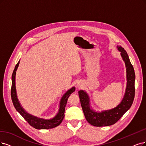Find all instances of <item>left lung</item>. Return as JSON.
<instances>
[{
    "instance_id": "8db88e82",
    "label": "left lung",
    "mask_w": 146,
    "mask_h": 146,
    "mask_svg": "<svg viewBox=\"0 0 146 146\" xmlns=\"http://www.w3.org/2000/svg\"><path fill=\"white\" fill-rule=\"evenodd\" d=\"M118 49L121 52V55L125 61L127 73V87L125 96L121 103L115 108L107 110L102 112H96L90 108L89 98L83 90L79 91V96L80 104L86 120L94 126H107L114 125L120 119L124 114L131 108L135 97V74L134 69L126 51L121 46H117Z\"/></svg>"
}]
</instances>
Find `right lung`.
I'll return each instance as SVG.
<instances>
[{"label": "right lung", "instance_id": "1", "mask_svg": "<svg viewBox=\"0 0 146 146\" xmlns=\"http://www.w3.org/2000/svg\"><path fill=\"white\" fill-rule=\"evenodd\" d=\"M20 61L16 64L14 71L12 74V85L11 89V99L13 101V105L21 115L26 120L29 125L37 129H48L55 127L59 126L61 123L64 117V112L65 108H66V104L67 102V100L72 93H73L75 91V88L73 87L68 91H67V93L65 94L62 98L60 102V108L58 113V114L54 117L52 119L50 120H44L42 118H38L35 116L31 115L28 113H27L21 106L18 100L17 94H16V90H15V74L16 70H17Z\"/></svg>", "mask_w": 146, "mask_h": 146}]
</instances>
